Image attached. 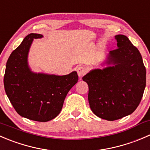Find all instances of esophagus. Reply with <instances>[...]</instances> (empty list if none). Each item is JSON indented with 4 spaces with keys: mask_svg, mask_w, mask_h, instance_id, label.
I'll return each mask as SVG.
<instances>
[{
    "mask_svg": "<svg viewBox=\"0 0 150 150\" xmlns=\"http://www.w3.org/2000/svg\"><path fill=\"white\" fill-rule=\"evenodd\" d=\"M77 72H78V75L80 78H82L84 75L86 74V69L83 67H77Z\"/></svg>",
    "mask_w": 150,
    "mask_h": 150,
    "instance_id": "obj_1",
    "label": "esophagus"
}]
</instances>
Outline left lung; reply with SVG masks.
<instances>
[{"label":"left lung","instance_id":"left-lung-1","mask_svg":"<svg viewBox=\"0 0 150 150\" xmlns=\"http://www.w3.org/2000/svg\"><path fill=\"white\" fill-rule=\"evenodd\" d=\"M115 39L118 48L109 52V66L92 69L83 77L88 86L91 110L108 121L131 114L146 86V68L140 52L125 35H117Z\"/></svg>","mask_w":150,"mask_h":150}]
</instances>
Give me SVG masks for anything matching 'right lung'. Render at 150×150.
I'll use <instances>...</instances> for the list:
<instances>
[{
  "label": "right lung",
  "mask_w": 150,
  "mask_h": 150,
  "mask_svg": "<svg viewBox=\"0 0 150 150\" xmlns=\"http://www.w3.org/2000/svg\"><path fill=\"white\" fill-rule=\"evenodd\" d=\"M30 33L11 53L6 66L4 83L13 107L21 117L37 122L57 117L67 94L78 82L75 71L66 75L36 73L30 70L28 55L33 39L42 37Z\"/></svg>",
  "instance_id": "obj_1"
}]
</instances>
